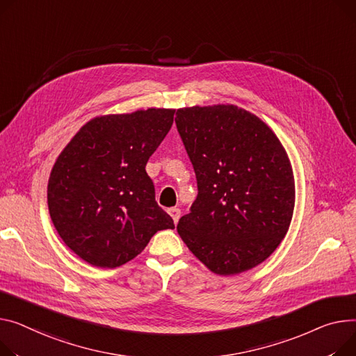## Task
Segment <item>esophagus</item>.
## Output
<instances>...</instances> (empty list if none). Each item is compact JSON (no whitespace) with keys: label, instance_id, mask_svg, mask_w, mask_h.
<instances>
[{"label":"esophagus","instance_id":"34e87169","mask_svg":"<svg viewBox=\"0 0 356 356\" xmlns=\"http://www.w3.org/2000/svg\"><path fill=\"white\" fill-rule=\"evenodd\" d=\"M180 209H176V207H172V209H169V215L172 216V219L175 220V223H177L179 222V219H180Z\"/></svg>","mask_w":356,"mask_h":356}]
</instances>
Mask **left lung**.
Here are the masks:
<instances>
[{
    "mask_svg": "<svg viewBox=\"0 0 356 356\" xmlns=\"http://www.w3.org/2000/svg\"><path fill=\"white\" fill-rule=\"evenodd\" d=\"M176 126L197 180L191 213L177 232L218 275L268 259L289 229L295 180L288 154L254 114L232 104L186 107Z\"/></svg>",
    "mask_w": 356,
    "mask_h": 356,
    "instance_id": "left-lung-1",
    "label": "left lung"
}]
</instances>
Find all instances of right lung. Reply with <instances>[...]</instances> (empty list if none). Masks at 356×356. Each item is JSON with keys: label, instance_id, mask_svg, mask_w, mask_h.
Listing matches in <instances>:
<instances>
[{"label": "right lung", "instance_id": "1", "mask_svg": "<svg viewBox=\"0 0 356 356\" xmlns=\"http://www.w3.org/2000/svg\"><path fill=\"white\" fill-rule=\"evenodd\" d=\"M175 111L147 108L96 117L58 156L47 188L50 216L63 242L87 264L122 266L154 233L175 229L146 173Z\"/></svg>", "mask_w": 356, "mask_h": 356}]
</instances>
